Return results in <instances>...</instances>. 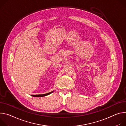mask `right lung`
<instances>
[{
	"label": "right lung",
	"instance_id": "1",
	"mask_svg": "<svg viewBox=\"0 0 126 126\" xmlns=\"http://www.w3.org/2000/svg\"><path fill=\"white\" fill-rule=\"evenodd\" d=\"M53 91H52L50 93H47V94H36V95H32V96H34V97H42V96H46V95H47L50 94H51L52 93H53Z\"/></svg>",
	"mask_w": 126,
	"mask_h": 126
}]
</instances>
